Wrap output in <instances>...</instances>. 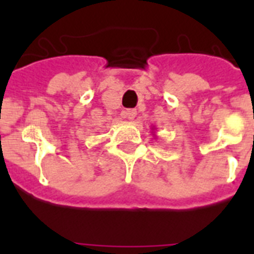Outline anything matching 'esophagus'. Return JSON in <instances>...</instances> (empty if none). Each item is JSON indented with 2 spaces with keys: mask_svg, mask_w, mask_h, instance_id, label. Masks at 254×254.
Returning a JSON list of instances; mask_svg holds the SVG:
<instances>
[{
  "mask_svg": "<svg viewBox=\"0 0 254 254\" xmlns=\"http://www.w3.org/2000/svg\"><path fill=\"white\" fill-rule=\"evenodd\" d=\"M135 115H137V111L135 109H127V111H123V116L124 117H127L131 121V120H134Z\"/></svg>",
  "mask_w": 254,
  "mask_h": 254,
  "instance_id": "34e87169",
  "label": "esophagus"
}]
</instances>
